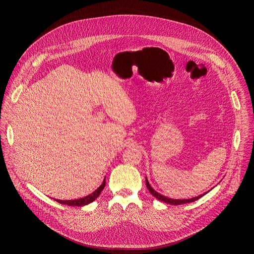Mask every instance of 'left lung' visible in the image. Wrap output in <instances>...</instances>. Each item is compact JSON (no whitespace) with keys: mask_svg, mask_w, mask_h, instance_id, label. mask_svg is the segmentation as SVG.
<instances>
[{"mask_svg":"<svg viewBox=\"0 0 254 254\" xmlns=\"http://www.w3.org/2000/svg\"><path fill=\"white\" fill-rule=\"evenodd\" d=\"M146 186H147V189H148L149 192H150L153 196H155L157 199H159V201L165 202V203L170 204V205H176V206H177V205H182V204L192 203V202L196 201V199H198L199 197L203 196L204 194H206V193L208 192V191H207V192H205V193H203V194H201V195H197V196H195V197L189 198V199H174V198H170V197H167V196H165V195H163V194H161V193L156 192V191L151 188V186H150V184H149L147 178H146Z\"/></svg>","mask_w":254,"mask_h":254,"instance_id":"8db88e82","label":"left lung"}]
</instances>
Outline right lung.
Segmentation results:
<instances>
[{"instance_id": "1", "label": "right lung", "mask_w": 254, "mask_h": 254, "mask_svg": "<svg viewBox=\"0 0 254 254\" xmlns=\"http://www.w3.org/2000/svg\"><path fill=\"white\" fill-rule=\"evenodd\" d=\"M105 184H106V181L104 180L102 185L100 186L99 189H97L95 191H93L90 194H88L87 196L81 197V198H79V199H70V201H62V199H56V201L58 203H60V204H64V205H68V206H78V207L85 206V205H87V204L95 201V199L101 194L102 190L105 188Z\"/></svg>"}]
</instances>
